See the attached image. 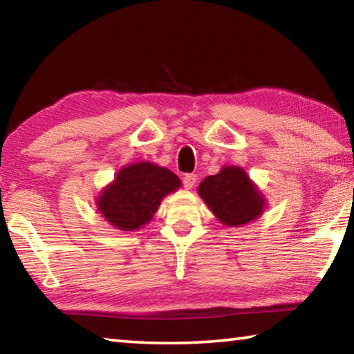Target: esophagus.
<instances>
[{
	"instance_id": "obj_1",
	"label": "esophagus",
	"mask_w": 354,
	"mask_h": 354,
	"mask_svg": "<svg viewBox=\"0 0 354 354\" xmlns=\"http://www.w3.org/2000/svg\"><path fill=\"white\" fill-rule=\"evenodd\" d=\"M196 179H198V176L194 175V173H189V175H185V176L183 178V184H184V187H185V189H192V187H195Z\"/></svg>"
}]
</instances>
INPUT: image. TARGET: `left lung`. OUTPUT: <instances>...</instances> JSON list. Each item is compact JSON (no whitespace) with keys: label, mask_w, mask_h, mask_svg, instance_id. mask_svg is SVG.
I'll list each match as a JSON object with an SVG mask.
<instances>
[{"label":"left lung","mask_w":354,"mask_h":354,"mask_svg":"<svg viewBox=\"0 0 354 354\" xmlns=\"http://www.w3.org/2000/svg\"><path fill=\"white\" fill-rule=\"evenodd\" d=\"M198 195L221 223L241 226L261 217L267 203L243 169L223 167L217 175L205 178Z\"/></svg>","instance_id":"left-lung-1"}]
</instances>
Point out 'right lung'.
I'll use <instances>...</instances> for the list:
<instances>
[{
    "label": "right lung",
    "instance_id": "1",
    "mask_svg": "<svg viewBox=\"0 0 354 354\" xmlns=\"http://www.w3.org/2000/svg\"><path fill=\"white\" fill-rule=\"evenodd\" d=\"M181 187V179L153 162H137L118 170L113 183L97 198L100 214L122 231H136L151 221L165 195Z\"/></svg>",
    "mask_w": 354,
    "mask_h": 354
}]
</instances>
